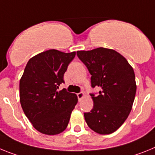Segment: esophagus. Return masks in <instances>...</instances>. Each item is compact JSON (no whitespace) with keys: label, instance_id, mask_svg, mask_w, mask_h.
Listing matches in <instances>:
<instances>
[{"label":"esophagus","instance_id":"esophagus-1","mask_svg":"<svg viewBox=\"0 0 155 155\" xmlns=\"http://www.w3.org/2000/svg\"><path fill=\"white\" fill-rule=\"evenodd\" d=\"M77 97H78V99H79V101H81L82 98L84 97V94H83V92L79 93V94H77Z\"/></svg>","mask_w":155,"mask_h":155}]
</instances>
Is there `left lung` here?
Wrapping results in <instances>:
<instances>
[{"label": "left lung", "instance_id": "8db88e82", "mask_svg": "<svg viewBox=\"0 0 155 155\" xmlns=\"http://www.w3.org/2000/svg\"><path fill=\"white\" fill-rule=\"evenodd\" d=\"M77 56L91 75V87H99L97 95L91 94L94 107L84 113L91 130L105 135L116 131L131 111L137 85L134 68L115 50L98 48L78 51Z\"/></svg>", "mask_w": 155, "mask_h": 155}]
</instances>
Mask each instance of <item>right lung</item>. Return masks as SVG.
<instances>
[{
	"mask_svg": "<svg viewBox=\"0 0 155 155\" xmlns=\"http://www.w3.org/2000/svg\"><path fill=\"white\" fill-rule=\"evenodd\" d=\"M75 56V51L48 50L31 58L25 66L19 83L20 103L33 127L41 134L56 135L68 126L78 98L65 89H58Z\"/></svg>",
	"mask_w": 155,
	"mask_h": 155,
	"instance_id": "add662e5",
	"label": "right lung"
}]
</instances>
